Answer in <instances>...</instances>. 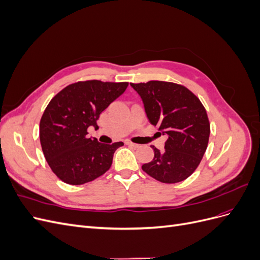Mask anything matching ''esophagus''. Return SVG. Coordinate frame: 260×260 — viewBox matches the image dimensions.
<instances>
[{"instance_id": "34e87169", "label": "esophagus", "mask_w": 260, "mask_h": 260, "mask_svg": "<svg viewBox=\"0 0 260 260\" xmlns=\"http://www.w3.org/2000/svg\"><path fill=\"white\" fill-rule=\"evenodd\" d=\"M125 144L129 145V146H131V147H135V148H138V147L140 146L139 144H136V143H132V142H130V141H127V142H125Z\"/></svg>"}]
</instances>
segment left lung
Here are the masks:
<instances>
[{
    "label": "left lung",
    "mask_w": 260,
    "mask_h": 260,
    "mask_svg": "<svg viewBox=\"0 0 260 260\" xmlns=\"http://www.w3.org/2000/svg\"><path fill=\"white\" fill-rule=\"evenodd\" d=\"M130 85L142 100L149 122L168 136L164 152L153 146L154 158L143 165V171L162 183L181 182L206 152L210 133L206 109L183 85L165 81Z\"/></svg>",
    "instance_id": "left-lung-1"
}]
</instances>
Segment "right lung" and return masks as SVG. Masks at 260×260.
<instances>
[{
  "instance_id": "right-lung-1",
  "label": "right lung",
  "mask_w": 260,
  "mask_h": 260,
  "mask_svg": "<svg viewBox=\"0 0 260 260\" xmlns=\"http://www.w3.org/2000/svg\"><path fill=\"white\" fill-rule=\"evenodd\" d=\"M127 86L128 82H76L57 93L45 108L40 121L42 151L52 171L65 183L90 182L111 168L115 151L123 143H100L86 135Z\"/></svg>"
}]
</instances>
